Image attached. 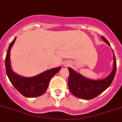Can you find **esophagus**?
Returning a JSON list of instances; mask_svg holds the SVG:
<instances>
[{
	"instance_id": "34e87169",
	"label": "esophagus",
	"mask_w": 122,
	"mask_h": 122,
	"mask_svg": "<svg viewBox=\"0 0 122 122\" xmlns=\"http://www.w3.org/2000/svg\"><path fill=\"white\" fill-rule=\"evenodd\" d=\"M70 65V63L69 62H65L64 63V66L65 67H67V66H69Z\"/></svg>"
}]
</instances>
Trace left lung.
<instances>
[{
    "label": "left lung",
    "instance_id": "8db88e82",
    "mask_svg": "<svg viewBox=\"0 0 122 122\" xmlns=\"http://www.w3.org/2000/svg\"><path fill=\"white\" fill-rule=\"evenodd\" d=\"M103 41L111 46L107 39L102 36ZM113 51V50H112ZM114 63L113 69L109 75L103 79L92 80L83 77L82 75L77 72L71 67H69V77L68 85L70 92L77 98L89 100L95 98L97 96L105 91L111 85L115 77L117 64L115 55L113 52Z\"/></svg>",
    "mask_w": 122,
    "mask_h": 122
}]
</instances>
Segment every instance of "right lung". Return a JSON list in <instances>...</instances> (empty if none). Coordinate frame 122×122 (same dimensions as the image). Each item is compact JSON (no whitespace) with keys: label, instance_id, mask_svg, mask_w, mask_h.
I'll list each match as a JSON object with an SVG mask.
<instances>
[{"label":"right lung","instance_id":"1","mask_svg":"<svg viewBox=\"0 0 122 122\" xmlns=\"http://www.w3.org/2000/svg\"><path fill=\"white\" fill-rule=\"evenodd\" d=\"M16 37L10 43L5 58V69L11 84L21 95L27 98L41 96L47 90L50 79L61 69V66L53 68L31 77L21 76L13 71L10 64V51Z\"/></svg>","mask_w":122,"mask_h":122}]
</instances>
